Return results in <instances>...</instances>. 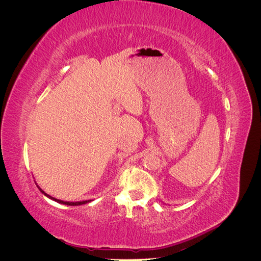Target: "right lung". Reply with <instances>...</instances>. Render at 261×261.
Wrapping results in <instances>:
<instances>
[{
    "instance_id": "right-lung-1",
    "label": "right lung",
    "mask_w": 261,
    "mask_h": 261,
    "mask_svg": "<svg viewBox=\"0 0 261 261\" xmlns=\"http://www.w3.org/2000/svg\"><path fill=\"white\" fill-rule=\"evenodd\" d=\"M38 188L40 189V192L42 193V194H44L45 196H48L49 198H51V199H53V200H55V201H58V202H60V203H64V204H67V206H81V204H84V203H87V202H89L90 200H85V201H77V202H68V201H62V200H60V199H55V198H53V197H51V196H49L48 194H45L42 189L38 186Z\"/></svg>"
}]
</instances>
